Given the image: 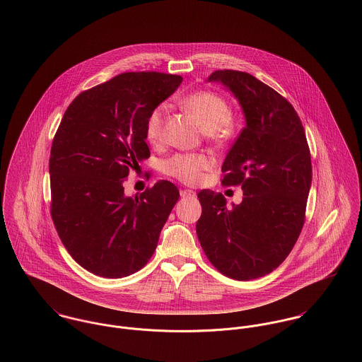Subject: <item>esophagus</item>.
Returning a JSON list of instances; mask_svg holds the SVG:
<instances>
[{"label": "esophagus", "mask_w": 362, "mask_h": 362, "mask_svg": "<svg viewBox=\"0 0 362 362\" xmlns=\"http://www.w3.org/2000/svg\"><path fill=\"white\" fill-rule=\"evenodd\" d=\"M180 197H183V199H193V197H196V192H193L190 189H182L180 190Z\"/></svg>", "instance_id": "esophagus-1"}]
</instances>
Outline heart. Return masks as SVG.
I'll return each mask as SVG.
<instances>
[{
	"mask_svg": "<svg viewBox=\"0 0 362 362\" xmlns=\"http://www.w3.org/2000/svg\"><path fill=\"white\" fill-rule=\"evenodd\" d=\"M179 104L200 123L212 141L222 144L228 139L232 108L222 95L209 90H199L182 97ZM163 122L165 107L160 104L148 112L144 122V133L150 143L161 141ZM214 166L215 158L205 153L176 154L163 162V172L185 185L196 186L200 185L205 173Z\"/></svg>",
	"mask_w": 362,
	"mask_h": 362,
	"instance_id": "heart-1",
	"label": "heart"
}]
</instances>
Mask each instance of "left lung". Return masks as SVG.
I'll return each mask as SVG.
<instances>
[{
    "instance_id": "1",
    "label": "left lung",
    "mask_w": 362,
    "mask_h": 362,
    "mask_svg": "<svg viewBox=\"0 0 362 362\" xmlns=\"http://www.w3.org/2000/svg\"><path fill=\"white\" fill-rule=\"evenodd\" d=\"M239 100L245 126L222 165L223 186H241L239 205L201 190L196 225L209 262L225 276L252 281L276 269L304 221L313 166L305 132L293 105L268 84L240 71H215Z\"/></svg>"
}]
</instances>
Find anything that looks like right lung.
Instances as JSON below:
<instances>
[{
    "instance_id": "1",
    "label": "right lung",
    "mask_w": 362,
    "mask_h": 362,
    "mask_svg": "<svg viewBox=\"0 0 362 362\" xmlns=\"http://www.w3.org/2000/svg\"><path fill=\"white\" fill-rule=\"evenodd\" d=\"M182 81L160 72L121 74L81 91L54 136L51 218L72 258L97 276L119 279L140 271L179 200L168 180L134 197L124 196L123 182L150 157L148 112Z\"/></svg>"
}]
</instances>
